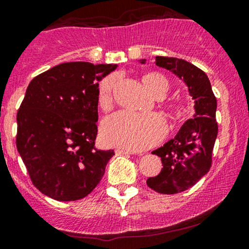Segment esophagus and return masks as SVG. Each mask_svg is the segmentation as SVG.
I'll return each instance as SVG.
<instances>
[{
  "mask_svg": "<svg viewBox=\"0 0 249 249\" xmlns=\"http://www.w3.org/2000/svg\"><path fill=\"white\" fill-rule=\"evenodd\" d=\"M116 153L119 154H134V152L130 151V149H124V148H117Z\"/></svg>",
  "mask_w": 249,
  "mask_h": 249,
  "instance_id": "esophagus-1",
  "label": "esophagus"
}]
</instances>
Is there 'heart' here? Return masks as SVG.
<instances>
[{
	"instance_id": "b5f03b06",
	"label": "heart",
	"mask_w": 249,
	"mask_h": 249,
	"mask_svg": "<svg viewBox=\"0 0 249 249\" xmlns=\"http://www.w3.org/2000/svg\"><path fill=\"white\" fill-rule=\"evenodd\" d=\"M115 74L106 77L98 88V106L109 108L113 98V90L116 87ZM143 88L149 95L160 98L168 90V82L162 74L149 72L141 78ZM173 115L178 114L176 106L171 107ZM165 122L159 115H134L124 111L113 114L103 120L101 124V139L107 146L141 151L159 142L165 134Z\"/></svg>"
}]
</instances>
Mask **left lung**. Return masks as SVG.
<instances>
[{"instance_id":"left-lung-1","label":"left lung","mask_w":249,"mask_h":249,"mask_svg":"<svg viewBox=\"0 0 249 249\" xmlns=\"http://www.w3.org/2000/svg\"><path fill=\"white\" fill-rule=\"evenodd\" d=\"M145 64L146 59H141ZM156 65L175 73L186 84L195 101V114L179 129L177 135L152 153L161 158L162 168L156 177L147 179L154 191L173 195L194 186L209 172L213 149L217 138V101L205 72L184 59L156 57Z\"/></svg>"}]
</instances>
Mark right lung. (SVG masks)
I'll return each mask as SVG.
<instances>
[{
    "mask_svg": "<svg viewBox=\"0 0 249 249\" xmlns=\"http://www.w3.org/2000/svg\"><path fill=\"white\" fill-rule=\"evenodd\" d=\"M116 68L71 61L29 83L17 116V147L32 183L51 198H84L115 154L96 149L95 140L98 82Z\"/></svg>",
    "mask_w": 249,
    "mask_h": 249,
    "instance_id": "right-lung-1",
    "label": "right lung"
}]
</instances>
